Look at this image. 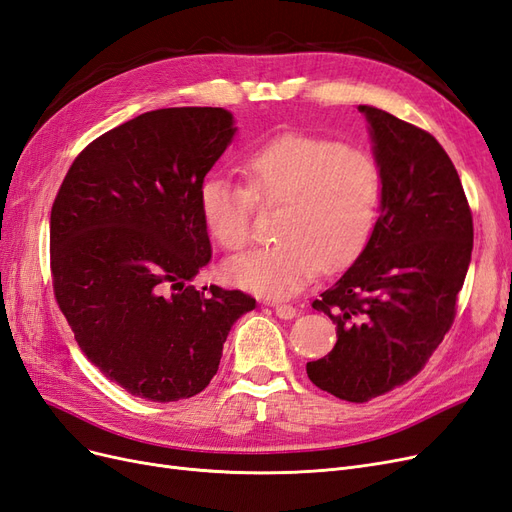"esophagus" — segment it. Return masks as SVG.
<instances>
[{
  "mask_svg": "<svg viewBox=\"0 0 512 512\" xmlns=\"http://www.w3.org/2000/svg\"><path fill=\"white\" fill-rule=\"evenodd\" d=\"M274 312H276L278 319H285V321H289V319H293L295 315H298V310H295V308L289 306V304H276V306H274Z\"/></svg>",
  "mask_w": 512,
  "mask_h": 512,
  "instance_id": "1",
  "label": "esophagus"
}]
</instances>
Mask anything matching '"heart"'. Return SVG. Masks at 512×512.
I'll list each match as a JSON object with an SVG mask.
<instances>
[{"label":"heart","instance_id":"heart-1","mask_svg":"<svg viewBox=\"0 0 512 512\" xmlns=\"http://www.w3.org/2000/svg\"><path fill=\"white\" fill-rule=\"evenodd\" d=\"M249 187L212 174L200 189L210 236L238 251L251 238L255 202L280 208L272 249L227 261L225 278L270 300L291 298L323 268L340 272L366 251L378 219L383 178L376 161L338 142L289 136L244 163Z\"/></svg>","mask_w":512,"mask_h":512}]
</instances>
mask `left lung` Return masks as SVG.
Returning <instances> with one entry per match:
<instances>
[{
	"label": "left lung",
	"instance_id": "1",
	"mask_svg": "<svg viewBox=\"0 0 512 512\" xmlns=\"http://www.w3.org/2000/svg\"><path fill=\"white\" fill-rule=\"evenodd\" d=\"M383 178L366 251L312 308L336 323V346L308 361L319 389L368 402L419 374L455 319L472 255V212L449 155L427 131L357 106Z\"/></svg>",
	"mask_w": 512,
	"mask_h": 512
}]
</instances>
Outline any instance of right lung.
<instances>
[{
    "mask_svg": "<svg viewBox=\"0 0 512 512\" xmlns=\"http://www.w3.org/2000/svg\"><path fill=\"white\" fill-rule=\"evenodd\" d=\"M236 136L223 108H161L106 131L51 210L55 298L80 351L127 393L176 402L206 389L242 291H197L210 261L200 189Z\"/></svg>",
    "mask_w": 512,
    "mask_h": 512,
    "instance_id": "obj_1",
    "label": "right lung"
}]
</instances>
